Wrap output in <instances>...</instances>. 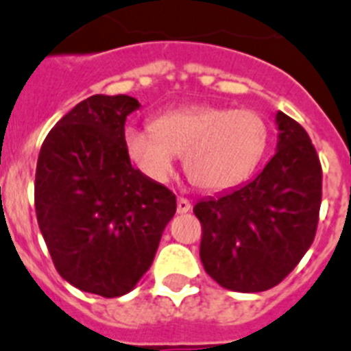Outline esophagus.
Returning <instances> with one entry per match:
<instances>
[{
  "label": "esophagus",
  "mask_w": 351,
  "mask_h": 351,
  "mask_svg": "<svg viewBox=\"0 0 351 351\" xmlns=\"http://www.w3.org/2000/svg\"><path fill=\"white\" fill-rule=\"evenodd\" d=\"M189 210H191V201L185 199V197H178V201H176V212L187 213Z\"/></svg>",
  "instance_id": "esophagus-1"
}]
</instances>
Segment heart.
<instances>
[{"mask_svg": "<svg viewBox=\"0 0 351 351\" xmlns=\"http://www.w3.org/2000/svg\"><path fill=\"white\" fill-rule=\"evenodd\" d=\"M270 129L254 109L193 106L158 114L152 129L125 130V148L132 162L164 182L176 155H184L189 180L203 191H226L256 171L267 154Z\"/></svg>", "mask_w": 351, "mask_h": 351, "instance_id": "1", "label": "heart"}]
</instances>
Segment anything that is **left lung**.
<instances>
[{
	"label": "left lung",
	"instance_id": "left-lung-1",
	"mask_svg": "<svg viewBox=\"0 0 351 351\" xmlns=\"http://www.w3.org/2000/svg\"><path fill=\"white\" fill-rule=\"evenodd\" d=\"M277 148L260 175L199 199V258L222 288L258 293L274 288L315 240L322 205V166L302 125L276 114Z\"/></svg>",
	"mask_w": 351,
	"mask_h": 351
}]
</instances>
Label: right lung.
<instances>
[{
  "mask_svg": "<svg viewBox=\"0 0 351 351\" xmlns=\"http://www.w3.org/2000/svg\"><path fill=\"white\" fill-rule=\"evenodd\" d=\"M141 104L93 95L47 134L35 175V210L58 274L106 298L136 288L176 212L167 187L134 169L125 121Z\"/></svg>",
  "mask_w": 351,
  "mask_h": 351,
  "instance_id": "right-lung-1",
  "label": "right lung"
}]
</instances>
